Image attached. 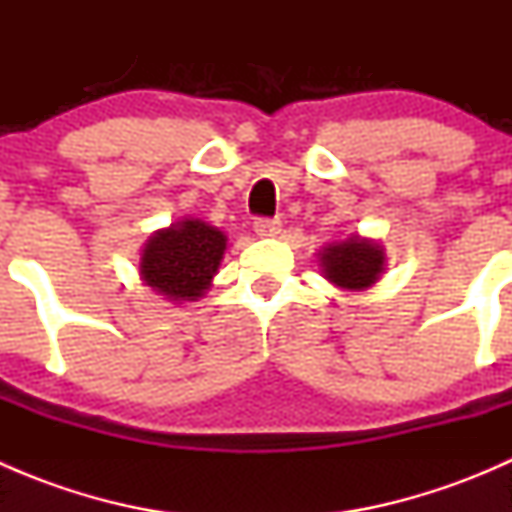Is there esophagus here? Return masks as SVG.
Listing matches in <instances>:
<instances>
[{"mask_svg": "<svg viewBox=\"0 0 512 512\" xmlns=\"http://www.w3.org/2000/svg\"><path fill=\"white\" fill-rule=\"evenodd\" d=\"M282 230V223L280 220H267V218H260L255 220V232L260 237H277Z\"/></svg>", "mask_w": 512, "mask_h": 512, "instance_id": "34e87169", "label": "esophagus"}]
</instances>
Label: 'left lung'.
Masks as SVG:
<instances>
[{"label":"left lung","mask_w":512,"mask_h":512,"mask_svg":"<svg viewBox=\"0 0 512 512\" xmlns=\"http://www.w3.org/2000/svg\"><path fill=\"white\" fill-rule=\"evenodd\" d=\"M319 270L327 282L344 292H364L379 282L386 270V250L379 240L352 232L344 240H332L317 252Z\"/></svg>","instance_id":"left-lung-1"}]
</instances>
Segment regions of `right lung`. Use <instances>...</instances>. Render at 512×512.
Returning <instances> with one entry per match:
<instances>
[{"label":"right lung","mask_w":512,"mask_h":512,"mask_svg":"<svg viewBox=\"0 0 512 512\" xmlns=\"http://www.w3.org/2000/svg\"><path fill=\"white\" fill-rule=\"evenodd\" d=\"M227 250V235L200 218H180L156 230L141 250L143 285L173 304L205 297Z\"/></svg>","instance_id":"add662e5"}]
</instances>
